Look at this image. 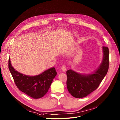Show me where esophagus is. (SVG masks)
I'll return each mask as SVG.
<instances>
[{"label":"esophagus","instance_id":"34e87169","mask_svg":"<svg viewBox=\"0 0 120 120\" xmlns=\"http://www.w3.org/2000/svg\"><path fill=\"white\" fill-rule=\"evenodd\" d=\"M61 69H62V70L63 72H65L66 70H67L66 66L65 65H62V67H61Z\"/></svg>","mask_w":120,"mask_h":120}]
</instances>
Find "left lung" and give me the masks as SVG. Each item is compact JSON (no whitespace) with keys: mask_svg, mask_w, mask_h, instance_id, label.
I'll use <instances>...</instances> for the list:
<instances>
[{"mask_svg":"<svg viewBox=\"0 0 120 120\" xmlns=\"http://www.w3.org/2000/svg\"><path fill=\"white\" fill-rule=\"evenodd\" d=\"M102 48V62L94 73L83 75L71 69L67 71V89L74 97L83 98L91 94L99 87L106 75L109 66V51L107 47L103 46Z\"/></svg>","mask_w":120,"mask_h":120,"instance_id":"1","label":"left lung"}]
</instances>
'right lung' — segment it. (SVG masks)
I'll return each instance as SVG.
<instances>
[{
    "mask_svg": "<svg viewBox=\"0 0 120 120\" xmlns=\"http://www.w3.org/2000/svg\"><path fill=\"white\" fill-rule=\"evenodd\" d=\"M8 68L15 84L21 92L33 99L41 98L47 93L57 75L54 67L34 76L25 75L15 70L8 60Z\"/></svg>",
    "mask_w": 120,
    "mask_h": 120,
    "instance_id": "right-lung-1",
    "label": "right lung"
}]
</instances>
